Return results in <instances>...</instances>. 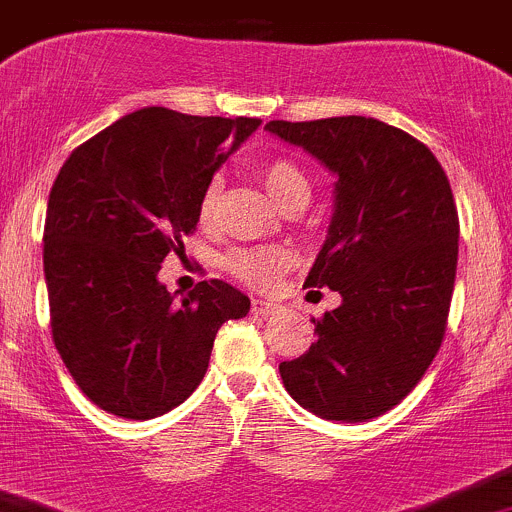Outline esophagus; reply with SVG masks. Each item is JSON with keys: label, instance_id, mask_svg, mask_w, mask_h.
<instances>
[{"label": "esophagus", "instance_id": "34e87169", "mask_svg": "<svg viewBox=\"0 0 512 512\" xmlns=\"http://www.w3.org/2000/svg\"><path fill=\"white\" fill-rule=\"evenodd\" d=\"M250 310H252V315H272V312H277V305L270 300H260V297H255Z\"/></svg>", "mask_w": 512, "mask_h": 512}]
</instances>
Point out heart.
I'll return each mask as SVG.
<instances>
[{
	"label": "heart",
	"mask_w": 512,
	"mask_h": 512,
	"mask_svg": "<svg viewBox=\"0 0 512 512\" xmlns=\"http://www.w3.org/2000/svg\"><path fill=\"white\" fill-rule=\"evenodd\" d=\"M262 185L272 195V200L280 207H287L290 202L310 200V182H307L305 172L287 157H270V160L260 162L257 167ZM217 192H220V182L212 180L205 187L200 197V217H207L215 212L217 205ZM227 270L250 287H270L287 267L292 265L290 250L280 245L270 247H245V250H235L227 255L225 260Z\"/></svg>",
	"instance_id": "obj_1"
}]
</instances>
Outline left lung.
Segmentation results:
<instances>
[{"label":"left lung","mask_w":512,"mask_h":512,"mask_svg":"<svg viewBox=\"0 0 512 512\" xmlns=\"http://www.w3.org/2000/svg\"><path fill=\"white\" fill-rule=\"evenodd\" d=\"M265 130L337 175L305 287L342 302L312 320L305 355L280 362L282 382L320 418L365 423L418 385L445 337L460 237L448 175L423 142L372 117L272 119Z\"/></svg>","instance_id":"left-lung-1"}]
</instances>
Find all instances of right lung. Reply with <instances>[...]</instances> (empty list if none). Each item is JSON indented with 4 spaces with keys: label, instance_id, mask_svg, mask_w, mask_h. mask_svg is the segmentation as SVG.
Masks as SVG:
<instances>
[{
    "label": "right lung",
    "instance_id": "add662e5",
    "mask_svg": "<svg viewBox=\"0 0 512 512\" xmlns=\"http://www.w3.org/2000/svg\"><path fill=\"white\" fill-rule=\"evenodd\" d=\"M257 117H195L167 107L124 114L69 155L44 220L52 340L97 408L150 420L185 403L222 322L250 297L222 280L182 302L157 280L200 222V197Z\"/></svg>",
    "mask_w": 512,
    "mask_h": 512
}]
</instances>
